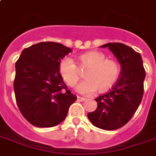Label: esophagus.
<instances>
[{"instance_id":"1","label":"esophagus","mask_w":156,"mask_h":156,"mask_svg":"<svg viewBox=\"0 0 156 156\" xmlns=\"http://www.w3.org/2000/svg\"><path fill=\"white\" fill-rule=\"evenodd\" d=\"M86 99L83 98V97H81V96H77V100L78 101H80V102H83V101H84Z\"/></svg>"}]
</instances>
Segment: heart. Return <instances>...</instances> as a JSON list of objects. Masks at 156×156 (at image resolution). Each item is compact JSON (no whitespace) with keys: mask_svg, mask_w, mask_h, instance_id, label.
Wrapping results in <instances>:
<instances>
[{"mask_svg":"<svg viewBox=\"0 0 156 156\" xmlns=\"http://www.w3.org/2000/svg\"><path fill=\"white\" fill-rule=\"evenodd\" d=\"M80 66L87 69L84 73L86 79L81 81L76 90L80 93L89 95L100 88L101 92L108 90L117 82L120 69L114 60L107 59L100 52H88L80 56ZM59 72L68 85L74 87L79 81L81 72L75 60L70 56L63 57L59 64Z\"/></svg>","mask_w":156,"mask_h":156,"instance_id":"obj_1","label":"heart"}]
</instances>
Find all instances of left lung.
Segmentation results:
<instances>
[{
    "label": "left lung",
    "mask_w": 156,
    "mask_h": 156,
    "mask_svg": "<svg viewBox=\"0 0 156 156\" xmlns=\"http://www.w3.org/2000/svg\"><path fill=\"white\" fill-rule=\"evenodd\" d=\"M108 47L121 65V74L108 92L96 98L97 108L87 114L94 126L104 130H116L125 125L140 106L144 95L145 69L139 52L121 43H108Z\"/></svg>",
    "instance_id": "1"
}]
</instances>
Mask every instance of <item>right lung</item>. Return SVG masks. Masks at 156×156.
<instances>
[{"label":"right lung","instance_id":"obj_1","mask_svg":"<svg viewBox=\"0 0 156 156\" xmlns=\"http://www.w3.org/2000/svg\"><path fill=\"white\" fill-rule=\"evenodd\" d=\"M71 52L60 43L41 42L24 48L16 62V101L31 124L38 127L57 125L76 100L59 72L60 60Z\"/></svg>","mask_w":156,"mask_h":156}]
</instances>
